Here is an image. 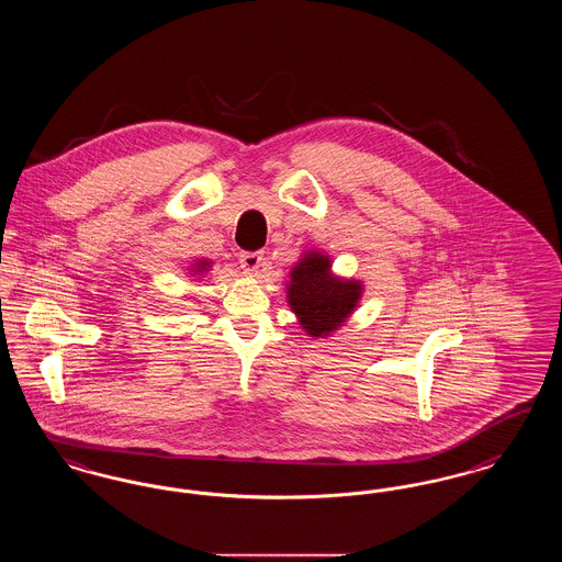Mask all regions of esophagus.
Wrapping results in <instances>:
<instances>
[{"mask_svg": "<svg viewBox=\"0 0 562 562\" xmlns=\"http://www.w3.org/2000/svg\"><path fill=\"white\" fill-rule=\"evenodd\" d=\"M240 266H243V270L252 271V273L259 271V268L263 266V252H243Z\"/></svg>", "mask_w": 562, "mask_h": 562, "instance_id": "obj_1", "label": "esophagus"}]
</instances>
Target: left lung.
Segmentation results:
<instances>
[{"label":"left lung","mask_w":562,"mask_h":562,"mask_svg":"<svg viewBox=\"0 0 562 562\" xmlns=\"http://www.w3.org/2000/svg\"><path fill=\"white\" fill-rule=\"evenodd\" d=\"M328 255L307 250L292 268L289 305L310 337H330L360 303L361 282L333 276Z\"/></svg>","instance_id":"obj_1"}]
</instances>
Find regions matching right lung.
<instances>
[{"label": "right lung", "instance_id": "add662e5", "mask_svg": "<svg viewBox=\"0 0 562 562\" xmlns=\"http://www.w3.org/2000/svg\"><path fill=\"white\" fill-rule=\"evenodd\" d=\"M209 266H211V263H209V261H204V259H202V261H196V268H194V273H196V271H199V273H202V271L206 270V268H209Z\"/></svg>", "mask_w": 562, "mask_h": 562}]
</instances>
